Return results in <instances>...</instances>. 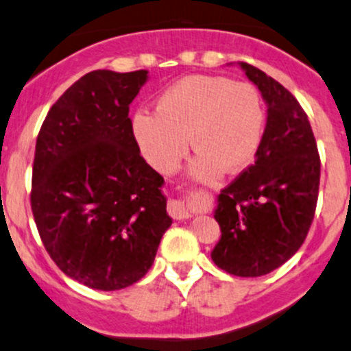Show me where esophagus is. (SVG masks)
Returning a JSON list of instances; mask_svg holds the SVG:
<instances>
[{
    "instance_id": "1",
    "label": "esophagus",
    "mask_w": 351,
    "mask_h": 351,
    "mask_svg": "<svg viewBox=\"0 0 351 351\" xmlns=\"http://www.w3.org/2000/svg\"><path fill=\"white\" fill-rule=\"evenodd\" d=\"M168 213L176 220H183V219H190L191 213L188 212V208L183 204L182 200H171L168 204Z\"/></svg>"
}]
</instances>
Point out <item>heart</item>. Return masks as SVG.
<instances>
[{
    "label": "heart",
    "mask_w": 351,
    "mask_h": 351,
    "mask_svg": "<svg viewBox=\"0 0 351 351\" xmlns=\"http://www.w3.org/2000/svg\"><path fill=\"white\" fill-rule=\"evenodd\" d=\"M131 129L143 158L165 175L182 163L190 139L197 151L191 173L210 182L222 171H242L256 160L265 109L250 84L195 73L166 87L154 112L138 110Z\"/></svg>",
    "instance_id": "heart-1"
}]
</instances>
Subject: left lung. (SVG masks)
Returning <instances> with one entry per match:
<instances>
[{"mask_svg":"<svg viewBox=\"0 0 351 351\" xmlns=\"http://www.w3.org/2000/svg\"><path fill=\"white\" fill-rule=\"evenodd\" d=\"M267 102L263 145L254 165L220 191L215 220L222 237L212 261L225 272L259 278L300 250L318 204V146L304 109L263 70L242 62Z\"/></svg>","mask_w":351,"mask_h":351,"instance_id":"left-lung-1","label":"left lung"}]
</instances>
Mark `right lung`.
<instances>
[{"mask_svg":"<svg viewBox=\"0 0 351 351\" xmlns=\"http://www.w3.org/2000/svg\"><path fill=\"white\" fill-rule=\"evenodd\" d=\"M146 70H94L51 106L35 146L33 219L64 274L99 291L149 271L171 225L163 176L139 153L129 104Z\"/></svg>","mask_w":351,"mask_h":351,"instance_id":"obj_1","label":"right lung"}]
</instances>
